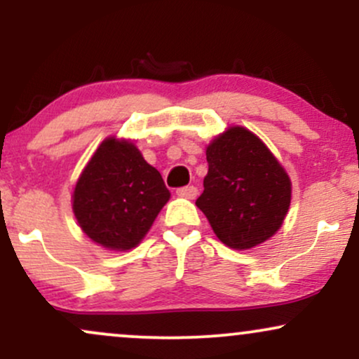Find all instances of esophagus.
I'll list each match as a JSON object with an SVG mask.
<instances>
[{
    "instance_id": "obj_1",
    "label": "esophagus",
    "mask_w": 359,
    "mask_h": 359,
    "mask_svg": "<svg viewBox=\"0 0 359 359\" xmlns=\"http://www.w3.org/2000/svg\"><path fill=\"white\" fill-rule=\"evenodd\" d=\"M177 196L184 197V199H196L197 187H194V185H187V187L179 189V191H177Z\"/></svg>"
}]
</instances>
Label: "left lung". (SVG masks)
<instances>
[{"mask_svg": "<svg viewBox=\"0 0 359 359\" xmlns=\"http://www.w3.org/2000/svg\"><path fill=\"white\" fill-rule=\"evenodd\" d=\"M209 170L196 205L214 234L250 250L282 228L292 199L290 177L270 148L243 126H229L205 147Z\"/></svg>", "mask_w": 359, "mask_h": 359, "instance_id": "1", "label": "left lung"}]
</instances>
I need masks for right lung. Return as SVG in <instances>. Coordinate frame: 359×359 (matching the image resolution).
Listing matches in <instances>:
<instances>
[{"mask_svg":"<svg viewBox=\"0 0 359 359\" xmlns=\"http://www.w3.org/2000/svg\"><path fill=\"white\" fill-rule=\"evenodd\" d=\"M170 199L162 175L131 140L108 137L81 172L72 211L82 233L106 250L142 243Z\"/></svg>","mask_w":359,"mask_h":359,"instance_id":"1","label":"right lung"}]
</instances>
